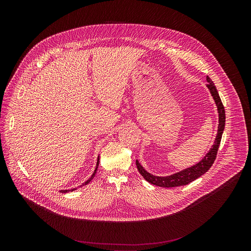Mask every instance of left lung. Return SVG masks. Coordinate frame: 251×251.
Wrapping results in <instances>:
<instances>
[{
	"label": "left lung",
	"instance_id": "left-lung-1",
	"mask_svg": "<svg viewBox=\"0 0 251 251\" xmlns=\"http://www.w3.org/2000/svg\"><path fill=\"white\" fill-rule=\"evenodd\" d=\"M206 81H207V88L209 89V92L217 104L218 107V112H219V127H218V134L216 137V140H214V144L212 147L209 149V151L205 154V156L196 165L184 169L183 171H180L177 173H175L170 176H154L150 173H148L144 168L142 167V165L139 163L138 160H136V166L139 171V173L142 175V176L145 178V180L155 186L158 187H165V188H174V187H180V186H186L193 181L197 180L198 177L202 176L204 173H206L209 168L212 166L214 160L217 158L218 150L221 144V140L222 136L225 130V125H226V112H225V107L223 105V102L221 100V97L219 95V92L216 88V85L211 81V79L206 76Z\"/></svg>",
	"mask_w": 251,
	"mask_h": 251
}]
</instances>
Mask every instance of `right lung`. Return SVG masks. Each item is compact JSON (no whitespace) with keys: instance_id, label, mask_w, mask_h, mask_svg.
Returning a JSON list of instances; mask_svg holds the SVG:
<instances>
[{"instance_id":"right-lung-1","label":"right lung","mask_w":251,"mask_h":251,"mask_svg":"<svg viewBox=\"0 0 251 251\" xmlns=\"http://www.w3.org/2000/svg\"><path fill=\"white\" fill-rule=\"evenodd\" d=\"M98 165H99V156H98V158H97V163H96V167H95V170H94V172H93V174H92V176L88 178V180L84 183V184H82L81 186H79V188H81V187H83V186H86L87 184H89L90 182H91V180L92 178L94 177V176H95V174H96V172H97V169H98ZM75 190H76V189H71V190H61L60 191V193H68V192H73V191H75Z\"/></svg>"}]
</instances>
